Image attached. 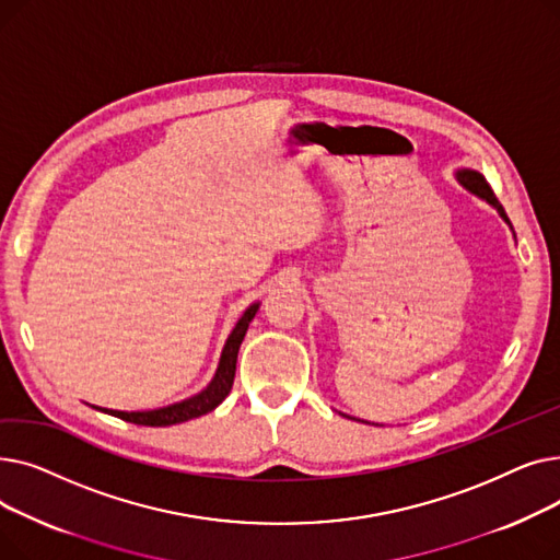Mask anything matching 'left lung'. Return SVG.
Returning <instances> with one entry per match:
<instances>
[{"instance_id": "8db88e82", "label": "left lung", "mask_w": 560, "mask_h": 560, "mask_svg": "<svg viewBox=\"0 0 560 560\" xmlns=\"http://www.w3.org/2000/svg\"><path fill=\"white\" fill-rule=\"evenodd\" d=\"M458 182L469 190V192H475V195H479V197H483L486 201H490L494 209L502 213V218L509 222V218H506V213H504V209H502V203L497 201V197H494V192H492V188L488 186V182L483 179V176L479 174V172H472V170H463V172H458Z\"/></svg>"}]
</instances>
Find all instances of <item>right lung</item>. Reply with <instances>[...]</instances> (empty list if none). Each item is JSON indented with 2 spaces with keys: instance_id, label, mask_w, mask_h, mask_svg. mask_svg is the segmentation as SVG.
<instances>
[{
  "instance_id": "1",
  "label": "right lung",
  "mask_w": 560,
  "mask_h": 560,
  "mask_svg": "<svg viewBox=\"0 0 560 560\" xmlns=\"http://www.w3.org/2000/svg\"><path fill=\"white\" fill-rule=\"evenodd\" d=\"M258 311V304L249 306L245 311V315L238 319V325L231 331L224 349H222V359L218 365V372L213 376V381L209 384V388L201 390L199 395L184 399L179 404H172L165 408H156V410H136V413H127V410H108L104 408L106 413L120 418L125 422H133V424H142V427H170V424H179V422H188L195 420L199 416L211 413L215 406H220L224 401V397L231 393L233 386V376H235V361H238V349L241 342L247 334L249 322L254 319Z\"/></svg>"
}]
</instances>
